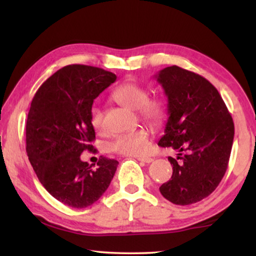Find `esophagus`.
Instances as JSON below:
<instances>
[{"label": "esophagus", "mask_w": 256, "mask_h": 256, "mask_svg": "<svg viewBox=\"0 0 256 256\" xmlns=\"http://www.w3.org/2000/svg\"><path fill=\"white\" fill-rule=\"evenodd\" d=\"M138 162H146V164H150L154 162V159L151 157H138Z\"/></svg>", "instance_id": "34e87169"}]
</instances>
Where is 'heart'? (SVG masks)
Segmentation results:
<instances>
[{
    "instance_id": "heart-1",
    "label": "heart",
    "mask_w": 256,
    "mask_h": 256,
    "mask_svg": "<svg viewBox=\"0 0 256 256\" xmlns=\"http://www.w3.org/2000/svg\"><path fill=\"white\" fill-rule=\"evenodd\" d=\"M115 102L131 110H136L138 116L144 122L160 125L167 115V108L162 99L148 98L149 92L146 86L136 81H128L118 86L112 94ZM102 110L92 107L90 110V124L94 131L102 128ZM149 133L144 128L122 133L112 142V150L120 154L130 157H141L149 150Z\"/></svg>"
}]
</instances>
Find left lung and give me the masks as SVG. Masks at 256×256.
Segmentation results:
<instances>
[{
    "label": "left lung",
    "instance_id": "left-lung-1",
    "mask_svg": "<svg viewBox=\"0 0 256 256\" xmlns=\"http://www.w3.org/2000/svg\"><path fill=\"white\" fill-rule=\"evenodd\" d=\"M154 76L168 102V120L158 144L180 152L176 159L168 157L172 175L159 190L174 204L188 206L209 196L222 182L235 128L218 90L203 76L176 66Z\"/></svg>",
    "mask_w": 256,
    "mask_h": 256
}]
</instances>
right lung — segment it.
I'll use <instances>...</instances> for the list:
<instances>
[{"instance_id": "1", "label": "right lung", "mask_w": 256, "mask_h": 256, "mask_svg": "<svg viewBox=\"0 0 256 256\" xmlns=\"http://www.w3.org/2000/svg\"><path fill=\"white\" fill-rule=\"evenodd\" d=\"M116 78L99 68L68 66L50 76L32 98L26 150L38 180L63 204L76 209L92 206L115 175L118 160L100 157L96 170H92L80 156L94 148V100Z\"/></svg>"}]
</instances>
